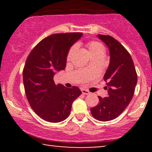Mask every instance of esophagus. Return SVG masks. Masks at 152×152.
<instances>
[{
	"label": "esophagus",
	"instance_id": "34e87169",
	"mask_svg": "<svg viewBox=\"0 0 152 152\" xmlns=\"http://www.w3.org/2000/svg\"><path fill=\"white\" fill-rule=\"evenodd\" d=\"M82 94H84V95H88V94H90V92H89L88 91H87V90H86V89H82Z\"/></svg>",
	"mask_w": 152,
	"mask_h": 152
}]
</instances>
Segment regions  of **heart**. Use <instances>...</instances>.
Masks as SVG:
<instances>
[{
	"instance_id": "obj_1",
	"label": "heart",
	"mask_w": 152,
	"mask_h": 152,
	"mask_svg": "<svg viewBox=\"0 0 152 152\" xmlns=\"http://www.w3.org/2000/svg\"><path fill=\"white\" fill-rule=\"evenodd\" d=\"M87 47H88V51L92 57H96V56H103L104 57V51L103 45L100 43L97 42V41H91V42H89L87 44ZM75 46H72L70 49L68 54V58L71 57L72 54L73 53L75 50Z\"/></svg>"
}]
</instances>
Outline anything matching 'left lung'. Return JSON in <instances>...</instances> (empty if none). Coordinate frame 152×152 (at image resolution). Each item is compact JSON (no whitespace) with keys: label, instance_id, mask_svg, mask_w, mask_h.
I'll list each match as a JSON object with an SVG mask.
<instances>
[{"label":"left lung","instance_id":"left-lung-1","mask_svg":"<svg viewBox=\"0 0 152 152\" xmlns=\"http://www.w3.org/2000/svg\"><path fill=\"white\" fill-rule=\"evenodd\" d=\"M97 37L107 45L110 54L104 76L108 95L99 96V104L91 108V112L96 120L106 122L118 117L127 107L134 95L137 74L130 54L121 43L111 36L98 34Z\"/></svg>","mask_w":152,"mask_h":152}]
</instances>
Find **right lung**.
<instances>
[{
    "instance_id": "1",
    "label": "right lung",
    "mask_w": 152,
    "mask_h": 152,
    "mask_svg": "<svg viewBox=\"0 0 152 152\" xmlns=\"http://www.w3.org/2000/svg\"><path fill=\"white\" fill-rule=\"evenodd\" d=\"M81 32L55 34L43 39L31 51L23 71L26 97L35 113L50 122H59L70 115L72 104L82 92L78 87L56 85L54 76L64 70L70 47Z\"/></svg>"
}]
</instances>
